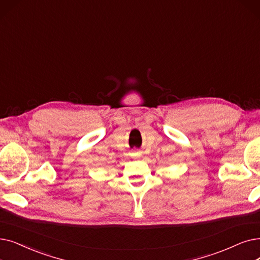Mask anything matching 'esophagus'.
<instances>
[{
    "label": "esophagus",
    "instance_id": "1",
    "mask_svg": "<svg viewBox=\"0 0 260 260\" xmlns=\"http://www.w3.org/2000/svg\"><path fill=\"white\" fill-rule=\"evenodd\" d=\"M139 152H134V154H138Z\"/></svg>",
    "mask_w": 260,
    "mask_h": 260
}]
</instances>
